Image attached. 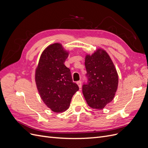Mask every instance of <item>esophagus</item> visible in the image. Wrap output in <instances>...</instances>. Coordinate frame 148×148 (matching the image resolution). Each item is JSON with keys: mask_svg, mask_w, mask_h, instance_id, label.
Segmentation results:
<instances>
[{"mask_svg": "<svg viewBox=\"0 0 148 148\" xmlns=\"http://www.w3.org/2000/svg\"><path fill=\"white\" fill-rule=\"evenodd\" d=\"M77 83L78 84L79 88H82V82L81 81H78V82H77Z\"/></svg>", "mask_w": 148, "mask_h": 148, "instance_id": "obj_1", "label": "esophagus"}]
</instances>
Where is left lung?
Instances as JSON below:
<instances>
[{
    "mask_svg": "<svg viewBox=\"0 0 148 148\" xmlns=\"http://www.w3.org/2000/svg\"><path fill=\"white\" fill-rule=\"evenodd\" d=\"M88 84L83 86L88 105L101 110L113 100L117 90L119 77L111 58L105 50L98 48L84 60Z\"/></svg>",
    "mask_w": 148,
    "mask_h": 148,
    "instance_id": "left-lung-1",
    "label": "left lung"
}]
</instances>
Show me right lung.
<instances>
[{
  "label": "right lung",
  "mask_w": 148,
  "mask_h": 148,
  "mask_svg": "<svg viewBox=\"0 0 148 148\" xmlns=\"http://www.w3.org/2000/svg\"><path fill=\"white\" fill-rule=\"evenodd\" d=\"M69 55L60 43L48 46L40 56L35 70V82L39 96L53 112L69 109L78 85L73 82L70 70L64 63Z\"/></svg>",
  "instance_id": "1"
}]
</instances>
